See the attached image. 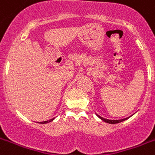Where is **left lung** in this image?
<instances>
[{"instance_id":"left-lung-1","label":"left lung","mask_w":155,"mask_h":155,"mask_svg":"<svg viewBox=\"0 0 155 155\" xmlns=\"http://www.w3.org/2000/svg\"><path fill=\"white\" fill-rule=\"evenodd\" d=\"M97 116H98L101 120H103L104 121H105V122L107 123H109V124H117V123H120L121 122V121H123V120H125V119H121V120H108V119H104V118L100 117L99 115Z\"/></svg>"}]
</instances>
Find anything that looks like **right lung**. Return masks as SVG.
I'll list each match as a JSON object with an SVG mask.
<instances>
[{"mask_svg":"<svg viewBox=\"0 0 155 155\" xmlns=\"http://www.w3.org/2000/svg\"><path fill=\"white\" fill-rule=\"evenodd\" d=\"M51 120H53V119H51V120H46V121H42V122H41V123H42V124H46V123L50 122V121H51Z\"/></svg>","mask_w":155,"mask_h":155,"instance_id":"add662e5","label":"right lung"}]
</instances>
